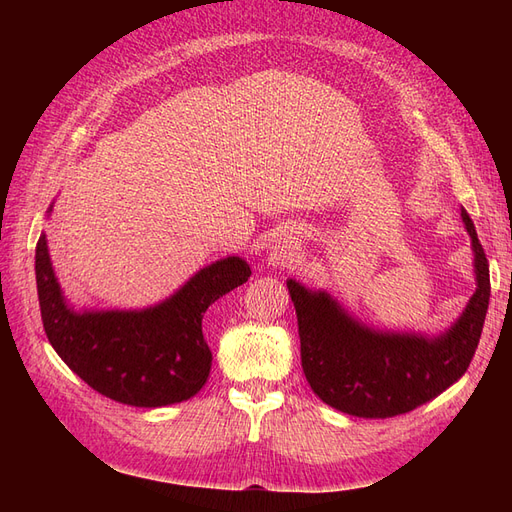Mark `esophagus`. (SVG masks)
I'll list each match as a JSON object with an SVG mask.
<instances>
[{
  "label": "esophagus",
  "instance_id": "1",
  "mask_svg": "<svg viewBox=\"0 0 512 512\" xmlns=\"http://www.w3.org/2000/svg\"><path fill=\"white\" fill-rule=\"evenodd\" d=\"M275 254H280V256H282V254H290V245H288V243H286V245H284V243L277 245V247H275Z\"/></svg>",
  "mask_w": 512,
  "mask_h": 512
}]
</instances>
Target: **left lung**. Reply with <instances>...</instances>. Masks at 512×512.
<instances>
[{"label":"left lung","instance_id":"obj_1","mask_svg":"<svg viewBox=\"0 0 512 512\" xmlns=\"http://www.w3.org/2000/svg\"><path fill=\"white\" fill-rule=\"evenodd\" d=\"M476 292L451 329L438 337L374 331L329 292L288 280L297 309L301 365L312 391L331 408L359 418L406 414L455 384L470 367L489 307V262L466 209Z\"/></svg>","mask_w":512,"mask_h":512}]
</instances>
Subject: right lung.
I'll use <instances>...</instances> for the list:
<instances>
[{
	"label": "right lung",
	"instance_id": "add662e5",
	"mask_svg": "<svg viewBox=\"0 0 512 512\" xmlns=\"http://www.w3.org/2000/svg\"><path fill=\"white\" fill-rule=\"evenodd\" d=\"M250 275L243 258L228 256L153 307L74 312L59 288L44 232L36 245L38 301L51 346L91 389L136 408L179 404L203 389L213 359L203 316Z\"/></svg>",
	"mask_w": 512,
	"mask_h": 512
}]
</instances>
